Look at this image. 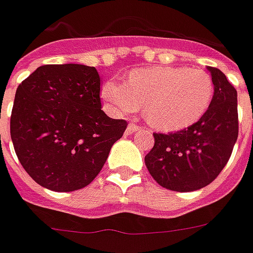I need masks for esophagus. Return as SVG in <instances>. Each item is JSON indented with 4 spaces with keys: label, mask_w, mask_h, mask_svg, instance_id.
<instances>
[{
    "label": "esophagus",
    "mask_w": 253,
    "mask_h": 253,
    "mask_svg": "<svg viewBox=\"0 0 253 253\" xmlns=\"http://www.w3.org/2000/svg\"><path fill=\"white\" fill-rule=\"evenodd\" d=\"M137 130H140V126H138V125L129 124L128 128H126V130H125V133L132 134V133H134V132H137Z\"/></svg>",
    "instance_id": "34e87169"
}]
</instances>
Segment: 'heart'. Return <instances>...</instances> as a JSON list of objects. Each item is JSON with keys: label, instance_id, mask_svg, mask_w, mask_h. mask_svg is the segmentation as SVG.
Instances as JSON below:
<instances>
[{"label": "heart", "instance_id": "heart-1", "mask_svg": "<svg viewBox=\"0 0 253 253\" xmlns=\"http://www.w3.org/2000/svg\"><path fill=\"white\" fill-rule=\"evenodd\" d=\"M101 97L116 116H144L156 129L174 132L188 128L204 116L213 97V81L200 69L153 66L129 73L125 84L106 81Z\"/></svg>", "mask_w": 253, "mask_h": 253}]
</instances>
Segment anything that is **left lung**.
Returning <instances> with one entry per match:
<instances>
[{
  "instance_id": "8db88e82",
  "label": "left lung",
  "mask_w": 253,
  "mask_h": 253,
  "mask_svg": "<svg viewBox=\"0 0 253 253\" xmlns=\"http://www.w3.org/2000/svg\"><path fill=\"white\" fill-rule=\"evenodd\" d=\"M213 97L197 123L174 133H153L145 156L149 173L161 187L192 192L207 187L227 165L239 134L237 92L221 70L208 68Z\"/></svg>"
}]
</instances>
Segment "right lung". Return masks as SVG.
Here are the masks:
<instances>
[{
  "label": "right lung",
  "mask_w": 253,
  "mask_h": 253,
  "mask_svg": "<svg viewBox=\"0 0 253 253\" xmlns=\"http://www.w3.org/2000/svg\"><path fill=\"white\" fill-rule=\"evenodd\" d=\"M126 125L101 111L94 66L42 65L17 88L10 136L21 165L36 183L72 192L100 173Z\"/></svg>",
  "instance_id": "1"
}]
</instances>
